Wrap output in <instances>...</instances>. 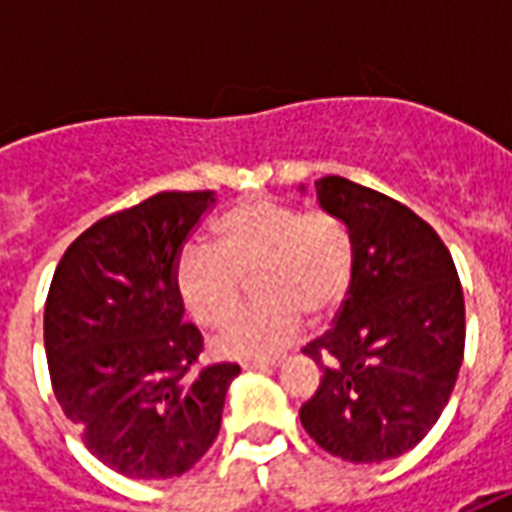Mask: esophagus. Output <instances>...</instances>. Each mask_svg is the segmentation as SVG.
I'll return each instance as SVG.
<instances>
[{
    "mask_svg": "<svg viewBox=\"0 0 512 512\" xmlns=\"http://www.w3.org/2000/svg\"><path fill=\"white\" fill-rule=\"evenodd\" d=\"M282 362V356H268V359H249L244 362V370H268V367H277Z\"/></svg>",
    "mask_w": 512,
    "mask_h": 512,
    "instance_id": "obj_1",
    "label": "esophagus"
}]
</instances>
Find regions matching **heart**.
<instances>
[{
  "mask_svg": "<svg viewBox=\"0 0 512 512\" xmlns=\"http://www.w3.org/2000/svg\"><path fill=\"white\" fill-rule=\"evenodd\" d=\"M356 235L343 216L304 213L277 197L238 202L216 222L213 241H189L175 260L183 310L216 326L237 306L243 277L257 273V308L236 313L213 337L216 354L257 359L290 343L307 318L340 307L354 282Z\"/></svg>",
  "mask_w": 512,
  "mask_h": 512,
  "instance_id": "1",
  "label": "heart"
}]
</instances>
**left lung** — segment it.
Segmentation results:
<instances>
[{
    "label": "left lung",
    "mask_w": 512,
    "mask_h": 512,
    "mask_svg": "<svg viewBox=\"0 0 512 512\" xmlns=\"http://www.w3.org/2000/svg\"><path fill=\"white\" fill-rule=\"evenodd\" d=\"M329 213L356 235L354 282L334 326L301 348L323 378L299 417L343 461L414 450L439 422L466 345L463 290L450 249L425 219L340 175L318 180Z\"/></svg>",
    "instance_id": "1"
}]
</instances>
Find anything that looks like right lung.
I'll return each instance as SVG.
<instances>
[{
    "label": "right lung",
    "mask_w": 512,
    "mask_h": 512,
    "mask_svg": "<svg viewBox=\"0 0 512 512\" xmlns=\"http://www.w3.org/2000/svg\"><path fill=\"white\" fill-rule=\"evenodd\" d=\"M211 191H158L73 241L51 279L43 343L62 414L87 450L134 480L189 472L219 436L241 367H197L175 257Z\"/></svg>",
    "instance_id": "add662e5"
}]
</instances>
